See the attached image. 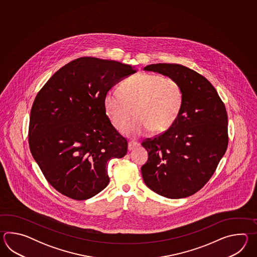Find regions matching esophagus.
Masks as SVG:
<instances>
[{"mask_svg":"<svg viewBox=\"0 0 257 257\" xmlns=\"http://www.w3.org/2000/svg\"><path fill=\"white\" fill-rule=\"evenodd\" d=\"M138 147V144L135 143V142H128V144H127V150L131 152V151H133L135 148Z\"/></svg>","mask_w":257,"mask_h":257,"instance_id":"34e87169","label":"esophagus"}]
</instances>
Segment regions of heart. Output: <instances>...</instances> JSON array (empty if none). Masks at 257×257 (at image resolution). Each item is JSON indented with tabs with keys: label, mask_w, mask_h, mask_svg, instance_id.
Instances as JSON below:
<instances>
[{
	"label": "heart",
	"mask_w": 257,
	"mask_h": 257,
	"mask_svg": "<svg viewBox=\"0 0 257 257\" xmlns=\"http://www.w3.org/2000/svg\"><path fill=\"white\" fill-rule=\"evenodd\" d=\"M184 104L180 84L171 77L153 73H138L126 79L119 93L108 91L104 97V108L112 126L124 130L132 116L135 119L126 126L125 134L133 139L152 131L162 133L174 125Z\"/></svg>",
	"instance_id": "obj_1"
}]
</instances>
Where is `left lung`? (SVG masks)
<instances>
[{
	"label": "left lung",
	"mask_w": 257,
	"mask_h": 257,
	"mask_svg": "<svg viewBox=\"0 0 257 257\" xmlns=\"http://www.w3.org/2000/svg\"><path fill=\"white\" fill-rule=\"evenodd\" d=\"M144 71L177 81L184 104L173 126L142 142L149 155L142 178L163 197H189L208 183L227 150V111L213 85L197 71L169 63L151 64Z\"/></svg>",
	"instance_id": "1"
}]
</instances>
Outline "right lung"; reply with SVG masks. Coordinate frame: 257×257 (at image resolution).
<instances>
[{
    "mask_svg": "<svg viewBox=\"0 0 257 257\" xmlns=\"http://www.w3.org/2000/svg\"><path fill=\"white\" fill-rule=\"evenodd\" d=\"M135 72L115 60L82 57L56 71L37 94L29 121L30 152L62 195L85 200L108 185L107 164L126 155L127 142L105 114L104 97Z\"/></svg>",
    "mask_w": 257,
    "mask_h": 257,
    "instance_id": "add662e5",
    "label": "right lung"
}]
</instances>
